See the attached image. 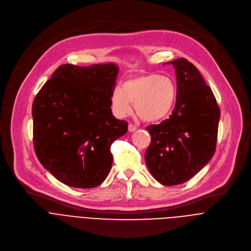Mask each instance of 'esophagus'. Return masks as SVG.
<instances>
[{"label": "esophagus", "instance_id": "34e87169", "mask_svg": "<svg viewBox=\"0 0 251 251\" xmlns=\"http://www.w3.org/2000/svg\"><path fill=\"white\" fill-rule=\"evenodd\" d=\"M135 130H137V126L134 125V124H132V123H130V124L128 125V131H129V132H134Z\"/></svg>", "mask_w": 251, "mask_h": 251}]
</instances>
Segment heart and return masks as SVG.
Here are the masks:
<instances>
[{
  "label": "heart",
  "instance_id": "obj_1",
  "mask_svg": "<svg viewBox=\"0 0 251 251\" xmlns=\"http://www.w3.org/2000/svg\"><path fill=\"white\" fill-rule=\"evenodd\" d=\"M176 86L174 80L159 74H147L125 80L114 88L111 105L118 117L132 111V103L138 116L147 122H157L168 117L175 107Z\"/></svg>",
  "mask_w": 251,
  "mask_h": 251
}]
</instances>
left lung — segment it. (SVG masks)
<instances>
[{"label":"left lung","mask_w":251,"mask_h":251,"mask_svg":"<svg viewBox=\"0 0 251 251\" xmlns=\"http://www.w3.org/2000/svg\"><path fill=\"white\" fill-rule=\"evenodd\" d=\"M176 76V102L169 119L147 127L151 143L146 165L164 186L192 178L212 158L221 110L198 68L186 58L170 61Z\"/></svg>","instance_id":"1"}]
</instances>
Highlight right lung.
I'll return each mask as SVG.
<instances>
[{"instance_id":"obj_1","label":"right lung","mask_w":251,"mask_h":251,"mask_svg":"<svg viewBox=\"0 0 251 251\" xmlns=\"http://www.w3.org/2000/svg\"><path fill=\"white\" fill-rule=\"evenodd\" d=\"M118 71L111 62L62 64L33 100L35 155L66 186L97 187L111 169V144L128 131L110 108Z\"/></svg>"}]
</instances>
